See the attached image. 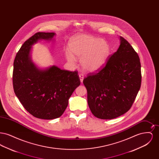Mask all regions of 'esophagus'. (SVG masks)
Listing matches in <instances>:
<instances>
[{
    "mask_svg": "<svg viewBox=\"0 0 159 159\" xmlns=\"http://www.w3.org/2000/svg\"><path fill=\"white\" fill-rule=\"evenodd\" d=\"M79 77H80V80L81 83H82L83 79H84V75L82 74H79Z\"/></svg>",
    "mask_w": 159,
    "mask_h": 159,
    "instance_id": "obj_1",
    "label": "esophagus"
}]
</instances>
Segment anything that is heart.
<instances>
[{
  "label": "heart",
  "mask_w": 159,
  "mask_h": 159,
  "mask_svg": "<svg viewBox=\"0 0 159 159\" xmlns=\"http://www.w3.org/2000/svg\"><path fill=\"white\" fill-rule=\"evenodd\" d=\"M68 51L65 56L70 64L75 66L76 58H80V64L84 71L95 73L105 65L110 53V47L103 39L82 34L70 40Z\"/></svg>",
  "instance_id": "heart-1"
}]
</instances>
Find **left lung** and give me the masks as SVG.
Masks as SVG:
<instances>
[{
  "instance_id": "1",
  "label": "left lung",
  "mask_w": 159,
  "mask_h": 159,
  "mask_svg": "<svg viewBox=\"0 0 159 159\" xmlns=\"http://www.w3.org/2000/svg\"><path fill=\"white\" fill-rule=\"evenodd\" d=\"M92 113L101 119H113L126 113L141 83V63L132 46L120 36V46L97 73L84 79Z\"/></svg>"
}]
</instances>
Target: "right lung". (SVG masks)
<instances>
[{"mask_svg": "<svg viewBox=\"0 0 159 159\" xmlns=\"http://www.w3.org/2000/svg\"><path fill=\"white\" fill-rule=\"evenodd\" d=\"M55 33L38 32L26 40L14 62L13 87L25 109L35 117L51 120L60 117L68 99L80 84L77 71L52 66L40 68L31 57L32 46L40 40H52Z\"/></svg>", "mask_w": 159, "mask_h": 159, "instance_id": "right-lung-1", "label": "right lung"}]
</instances>
